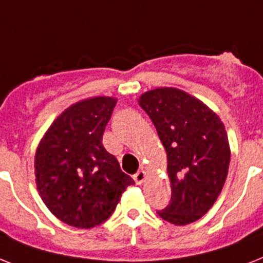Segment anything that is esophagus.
I'll use <instances>...</instances> for the list:
<instances>
[{
	"label": "esophagus",
	"mask_w": 263,
	"mask_h": 263,
	"mask_svg": "<svg viewBox=\"0 0 263 263\" xmlns=\"http://www.w3.org/2000/svg\"><path fill=\"white\" fill-rule=\"evenodd\" d=\"M144 180H146V172H144V170H139L136 174H134V181H135L138 185L144 182Z\"/></svg>",
	"instance_id": "esophagus-1"
}]
</instances>
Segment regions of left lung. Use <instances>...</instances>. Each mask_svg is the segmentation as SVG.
Wrapping results in <instances>:
<instances>
[{
	"mask_svg": "<svg viewBox=\"0 0 263 263\" xmlns=\"http://www.w3.org/2000/svg\"><path fill=\"white\" fill-rule=\"evenodd\" d=\"M167 154L172 200L158 215L176 226L198 220L224 186L230 144L216 113L186 91L158 87L139 97Z\"/></svg>",
	"mask_w": 263,
	"mask_h": 263,
	"instance_id": "left-lung-1",
	"label": "left lung"
}]
</instances>
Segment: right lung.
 <instances>
[{
  "label": "right lung",
  "mask_w": 263,
  "mask_h": 263,
  "mask_svg": "<svg viewBox=\"0 0 263 263\" xmlns=\"http://www.w3.org/2000/svg\"><path fill=\"white\" fill-rule=\"evenodd\" d=\"M117 100L93 97L62 112L35 155L36 186L47 208L63 223L93 228L106 221L134 180L102 146Z\"/></svg>",
  "instance_id": "obj_1"
}]
</instances>
